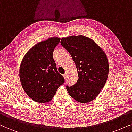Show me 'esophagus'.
<instances>
[{"mask_svg": "<svg viewBox=\"0 0 132 132\" xmlns=\"http://www.w3.org/2000/svg\"><path fill=\"white\" fill-rule=\"evenodd\" d=\"M63 77H64V79H66L67 78V73H65L64 74H63Z\"/></svg>", "mask_w": 132, "mask_h": 132, "instance_id": "esophagus-1", "label": "esophagus"}]
</instances>
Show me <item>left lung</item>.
I'll list each match as a JSON object with an SVG mask.
<instances>
[{
	"label": "left lung",
	"mask_w": 132,
	"mask_h": 132,
	"mask_svg": "<svg viewBox=\"0 0 132 132\" xmlns=\"http://www.w3.org/2000/svg\"><path fill=\"white\" fill-rule=\"evenodd\" d=\"M60 43L71 54L78 71L76 83L66 86L68 93L80 103L92 101L108 79L109 63L106 54L94 41L83 36L63 38Z\"/></svg>",
	"instance_id": "1"
}]
</instances>
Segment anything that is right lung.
I'll use <instances>...</instances> for the list:
<instances>
[{"label": "right lung", "instance_id": "obj_1", "mask_svg": "<svg viewBox=\"0 0 132 132\" xmlns=\"http://www.w3.org/2000/svg\"><path fill=\"white\" fill-rule=\"evenodd\" d=\"M60 42V38L52 37L40 42L26 54L21 63L22 87L31 99L38 103L51 101L60 86L64 82L52 57Z\"/></svg>", "mask_w": 132, "mask_h": 132}]
</instances>
